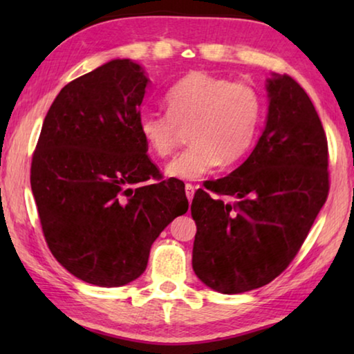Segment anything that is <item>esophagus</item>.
Listing matches in <instances>:
<instances>
[{
  "mask_svg": "<svg viewBox=\"0 0 354 354\" xmlns=\"http://www.w3.org/2000/svg\"><path fill=\"white\" fill-rule=\"evenodd\" d=\"M185 195H187L189 201H192V198H194V195H195V185L185 184Z\"/></svg>",
  "mask_w": 354,
  "mask_h": 354,
  "instance_id": "34e87169",
  "label": "esophagus"
}]
</instances>
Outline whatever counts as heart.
<instances>
[{
	"label": "heart",
	"instance_id": "1",
	"mask_svg": "<svg viewBox=\"0 0 354 354\" xmlns=\"http://www.w3.org/2000/svg\"><path fill=\"white\" fill-rule=\"evenodd\" d=\"M167 112H143L139 134L156 158L170 156L189 129L192 145L175 156L165 173L198 179L220 164L232 165L254 147L263 120L261 93L242 81L195 70L165 93Z\"/></svg>",
	"mask_w": 354,
	"mask_h": 354
}]
</instances>
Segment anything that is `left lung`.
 Here are the masks:
<instances>
[{
    "label": "left lung",
    "mask_w": 354,
    "mask_h": 354,
    "mask_svg": "<svg viewBox=\"0 0 354 354\" xmlns=\"http://www.w3.org/2000/svg\"><path fill=\"white\" fill-rule=\"evenodd\" d=\"M267 91V124L253 153L192 201V267L221 293L279 277L328 198V140L313 101L289 75H273Z\"/></svg>",
    "instance_id": "obj_1"
}]
</instances>
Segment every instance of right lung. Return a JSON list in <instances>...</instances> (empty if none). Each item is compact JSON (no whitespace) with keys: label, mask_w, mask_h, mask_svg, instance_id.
Here are the masks:
<instances>
[{"label":"right lung","mask_w":354,"mask_h":354,"mask_svg":"<svg viewBox=\"0 0 354 354\" xmlns=\"http://www.w3.org/2000/svg\"><path fill=\"white\" fill-rule=\"evenodd\" d=\"M147 82L129 59L76 77L53 101L32 153L31 189L48 248L88 284L139 278L153 242L189 209L184 185L160 181L139 134Z\"/></svg>","instance_id":"add662e5"}]
</instances>
